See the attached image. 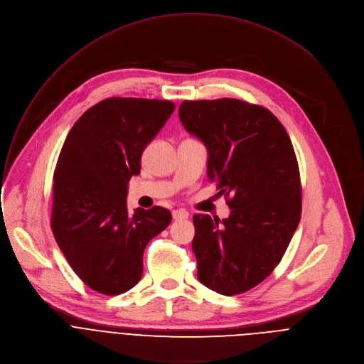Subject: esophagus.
<instances>
[{
	"instance_id": "obj_1",
	"label": "esophagus",
	"mask_w": 364,
	"mask_h": 364,
	"mask_svg": "<svg viewBox=\"0 0 364 364\" xmlns=\"http://www.w3.org/2000/svg\"><path fill=\"white\" fill-rule=\"evenodd\" d=\"M172 217H173V220L179 221V220H186L189 217V214L186 211H183V210H173L172 211Z\"/></svg>"
}]
</instances>
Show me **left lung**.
I'll use <instances>...</instances> for the list:
<instances>
[{
    "label": "left lung",
    "instance_id": "obj_1",
    "mask_svg": "<svg viewBox=\"0 0 364 364\" xmlns=\"http://www.w3.org/2000/svg\"><path fill=\"white\" fill-rule=\"evenodd\" d=\"M179 118L207 146L208 179L231 208L223 221L193 215L198 279L221 295L247 292L279 264L301 220L294 146L269 109L246 101H183Z\"/></svg>",
    "mask_w": 364,
    "mask_h": 364
}]
</instances>
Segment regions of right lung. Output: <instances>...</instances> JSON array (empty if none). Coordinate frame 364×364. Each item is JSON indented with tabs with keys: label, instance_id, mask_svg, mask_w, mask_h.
Returning <instances> with one entry per match:
<instances>
[{
	"label": "right lung",
	"instance_id": "obj_1",
	"mask_svg": "<svg viewBox=\"0 0 364 364\" xmlns=\"http://www.w3.org/2000/svg\"><path fill=\"white\" fill-rule=\"evenodd\" d=\"M175 104L107 98L70 129L53 175L52 231L84 284L119 295L139 284L149 241L172 221L169 210H127V183L140 173L141 153Z\"/></svg>",
	"mask_w": 364,
	"mask_h": 364
}]
</instances>
